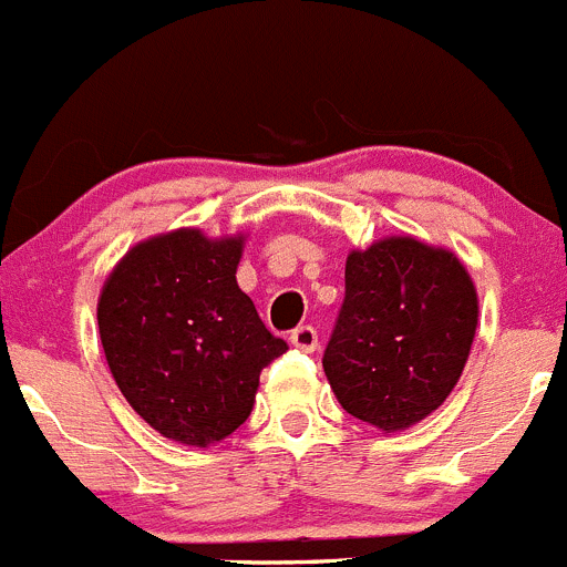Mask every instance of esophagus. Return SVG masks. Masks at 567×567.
I'll return each instance as SVG.
<instances>
[{"label": "esophagus", "mask_w": 567, "mask_h": 567, "mask_svg": "<svg viewBox=\"0 0 567 567\" xmlns=\"http://www.w3.org/2000/svg\"><path fill=\"white\" fill-rule=\"evenodd\" d=\"M289 342H292L298 350H303V353H315V350H317L315 326H298L292 331V337H289Z\"/></svg>", "instance_id": "1"}]
</instances>
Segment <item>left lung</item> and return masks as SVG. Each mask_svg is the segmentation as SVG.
<instances>
[{
	"instance_id": "obj_1",
	"label": "left lung",
	"mask_w": 567,
	"mask_h": 567,
	"mask_svg": "<svg viewBox=\"0 0 567 567\" xmlns=\"http://www.w3.org/2000/svg\"><path fill=\"white\" fill-rule=\"evenodd\" d=\"M476 320V289L454 252L412 236L353 250L322 353L333 395L386 434L420 423L460 381Z\"/></svg>"
}]
</instances>
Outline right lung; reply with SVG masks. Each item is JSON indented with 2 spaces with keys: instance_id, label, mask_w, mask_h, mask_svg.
Wrapping results in <instances>:
<instances>
[{
  "instance_id": "right-lung-1",
  "label": "right lung",
  "mask_w": 567,
  "mask_h": 567,
  "mask_svg": "<svg viewBox=\"0 0 567 567\" xmlns=\"http://www.w3.org/2000/svg\"><path fill=\"white\" fill-rule=\"evenodd\" d=\"M239 239L172 230L107 275L96 320L107 368L158 434L206 449L250 417L258 375L289 344L236 284Z\"/></svg>"
}]
</instances>
